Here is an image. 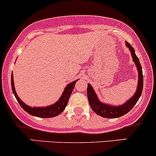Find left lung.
Here are the masks:
<instances>
[{
    "label": "left lung",
    "instance_id": "1",
    "mask_svg": "<svg viewBox=\"0 0 156 156\" xmlns=\"http://www.w3.org/2000/svg\"><path fill=\"white\" fill-rule=\"evenodd\" d=\"M126 45L127 46L129 50H130L132 58H133V61L136 64V66L138 71V83L136 94L123 105L113 107V106L107 105V104L101 103L97 98L96 94L94 92L91 85L88 83V85H87V98H88L89 103H90V105L92 110L98 115L101 116V117L107 118V119H115V118H119L121 116H123L124 115L129 112L133 108V107L136 105L138 99L141 95L144 84L141 65L140 64L138 58L137 57L136 53H135L133 47L128 42H126Z\"/></svg>",
    "mask_w": 156,
    "mask_h": 156
}]
</instances>
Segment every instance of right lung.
<instances>
[{
    "label": "right lung",
    "mask_w": 156,
    "mask_h": 156,
    "mask_svg": "<svg viewBox=\"0 0 156 156\" xmlns=\"http://www.w3.org/2000/svg\"><path fill=\"white\" fill-rule=\"evenodd\" d=\"M77 81H78V80L73 81L72 83H70L69 84H68L67 86L66 87V88H65L61 97L60 98L59 100L55 104H52V105L51 106H49V107L40 108V107H29V106L26 105V104L20 100L18 95H17L16 92H15L14 83H13L12 73L11 77V84L13 94L15 95V98L17 99V101H18V102L19 103L20 107L24 109L26 112H28L29 114H30L31 115L36 116V117L39 118H52L55 117V116L58 115L59 114H61V112L64 110L65 108H66V105H67L70 95H71L72 92H73V89H74L75 83H76Z\"/></svg>",
    "instance_id": "right-lung-1"
}]
</instances>
